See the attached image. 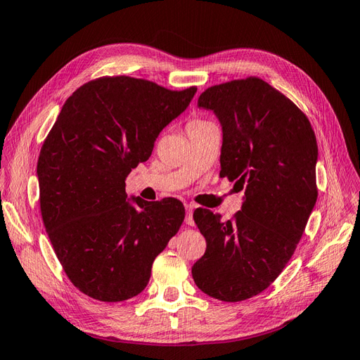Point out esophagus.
I'll use <instances>...</instances> for the list:
<instances>
[{
	"mask_svg": "<svg viewBox=\"0 0 360 360\" xmlns=\"http://www.w3.org/2000/svg\"><path fill=\"white\" fill-rule=\"evenodd\" d=\"M184 209H186V224L193 226V217H192V213H193V209L195 205L193 204H184Z\"/></svg>",
	"mask_w": 360,
	"mask_h": 360,
	"instance_id": "34e87169",
	"label": "esophagus"
}]
</instances>
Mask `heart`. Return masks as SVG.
Wrapping results in <instances>:
<instances>
[{"mask_svg": "<svg viewBox=\"0 0 360 360\" xmlns=\"http://www.w3.org/2000/svg\"><path fill=\"white\" fill-rule=\"evenodd\" d=\"M204 123H209V122H204V120H193L189 124H204Z\"/></svg>", "mask_w": 360, "mask_h": 360, "instance_id": "obj_1", "label": "heart"}]
</instances>
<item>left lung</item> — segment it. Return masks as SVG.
Segmentation results:
<instances>
[{
    "label": "left lung",
    "instance_id": "obj_1",
    "mask_svg": "<svg viewBox=\"0 0 360 360\" xmlns=\"http://www.w3.org/2000/svg\"><path fill=\"white\" fill-rule=\"evenodd\" d=\"M198 106L219 118V177L245 189V201L226 222L193 212L207 248L192 278L207 296L240 302L264 291L300 242L319 195L317 139L300 108L257 76L209 86Z\"/></svg>",
    "mask_w": 360,
    "mask_h": 360
}]
</instances>
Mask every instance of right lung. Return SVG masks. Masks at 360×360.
Returning <instances> with one entry per match:
<instances>
[{"label": "right lung", "mask_w": 360, "mask_h": 360, "mask_svg": "<svg viewBox=\"0 0 360 360\" xmlns=\"http://www.w3.org/2000/svg\"><path fill=\"white\" fill-rule=\"evenodd\" d=\"M195 93L197 86L177 91L124 75L102 76L69 97L43 141L41 219L64 274L89 297L138 296L155 258L180 230L181 201L134 198L132 205L124 181Z\"/></svg>", "instance_id": "add662e5"}]
</instances>
